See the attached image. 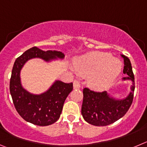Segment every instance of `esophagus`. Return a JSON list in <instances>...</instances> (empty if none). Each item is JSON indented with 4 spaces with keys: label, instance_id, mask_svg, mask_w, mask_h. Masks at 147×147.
<instances>
[{
    "label": "esophagus",
    "instance_id": "1",
    "mask_svg": "<svg viewBox=\"0 0 147 147\" xmlns=\"http://www.w3.org/2000/svg\"><path fill=\"white\" fill-rule=\"evenodd\" d=\"M81 88V85H80V82L77 81V80H75L74 82V89H80V88Z\"/></svg>",
    "mask_w": 147,
    "mask_h": 147
}]
</instances>
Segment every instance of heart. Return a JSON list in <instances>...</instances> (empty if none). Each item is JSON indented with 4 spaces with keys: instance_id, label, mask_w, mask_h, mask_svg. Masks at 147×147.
<instances>
[{
    "instance_id": "heart-1",
    "label": "heart",
    "mask_w": 147,
    "mask_h": 147,
    "mask_svg": "<svg viewBox=\"0 0 147 147\" xmlns=\"http://www.w3.org/2000/svg\"><path fill=\"white\" fill-rule=\"evenodd\" d=\"M75 67L83 75H88V83L93 89L107 88L121 71V64L110 54L94 51L80 57Z\"/></svg>"
}]
</instances>
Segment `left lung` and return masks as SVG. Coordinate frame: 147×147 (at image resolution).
Masks as SVG:
<instances>
[{"label": "left lung", "instance_id": "left-lung-1", "mask_svg": "<svg viewBox=\"0 0 147 147\" xmlns=\"http://www.w3.org/2000/svg\"><path fill=\"white\" fill-rule=\"evenodd\" d=\"M124 59L123 73L126 77L123 80H132L131 92L123 99H115L106 91L95 92L89 88L83 89L82 115L88 123L94 126H107L123 117L130 107L135 90L134 74L129 58L121 55Z\"/></svg>", "mask_w": 147, "mask_h": 147}]
</instances>
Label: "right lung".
Instances as JSON below:
<instances>
[{
    "label": "right lung",
    "mask_w": 147,
    "mask_h": 147,
    "mask_svg": "<svg viewBox=\"0 0 147 147\" xmlns=\"http://www.w3.org/2000/svg\"><path fill=\"white\" fill-rule=\"evenodd\" d=\"M63 53L57 51H42L33 47L18 57L13 65L9 90L13 103L19 115L26 121L38 126L54 124L60 117L66 98L73 90V83L54 82L47 91L32 94L24 89L20 82V71L28 59L40 58L46 62L63 59Z\"/></svg>",
    "instance_id": "right-lung-1"
}]
</instances>
